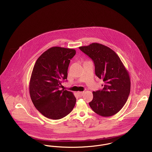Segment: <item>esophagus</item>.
Listing matches in <instances>:
<instances>
[{
    "mask_svg": "<svg viewBox=\"0 0 152 152\" xmlns=\"http://www.w3.org/2000/svg\"><path fill=\"white\" fill-rule=\"evenodd\" d=\"M77 94L79 97H82L84 94V92H77Z\"/></svg>",
    "mask_w": 152,
    "mask_h": 152,
    "instance_id": "1",
    "label": "esophagus"
}]
</instances>
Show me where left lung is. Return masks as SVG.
Masks as SVG:
<instances>
[{"label": "left lung", "mask_w": 152, "mask_h": 152, "mask_svg": "<svg viewBox=\"0 0 152 152\" xmlns=\"http://www.w3.org/2000/svg\"><path fill=\"white\" fill-rule=\"evenodd\" d=\"M79 49L94 61L96 75L104 82L102 90L92 92L93 99L89 106L100 116L116 114L124 107L130 94L129 72L118 54L105 45L92 43Z\"/></svg>", "instance_id": "1"}]
</instances>
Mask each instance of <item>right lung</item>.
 I'll use <instances>...</instances> for the list:
<instances>
[{"mask_svg": "<svg viewBox=\"0 0 152 152\" xmlns=\"http://www.w3.org/2000/svg\"><path fill=\"white\" fill-rule=\"evenodd\" d=\"M75 54L73 49L54 46L36 61L29 83L30 95L36 108L48 118L61 119L75 106L76 99L72 92L59 90Z\"/></svg>", "mask_w": 152, "mask_h": 152, "instance_id": "right-lung-1", "label": "right lung"}]
</instances>
